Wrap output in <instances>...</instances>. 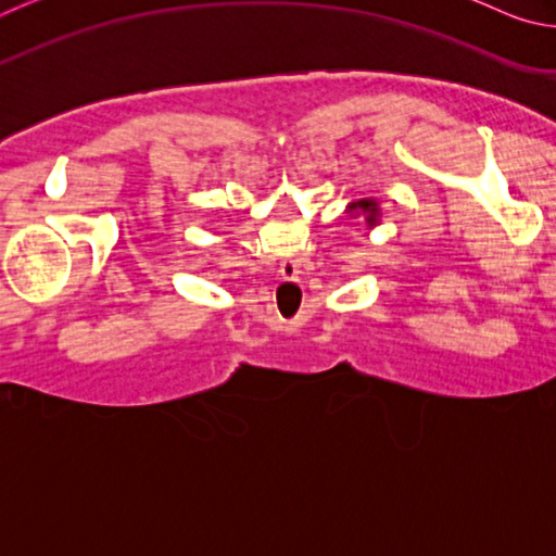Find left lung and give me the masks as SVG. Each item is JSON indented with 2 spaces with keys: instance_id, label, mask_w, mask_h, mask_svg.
Returning <instances> with one entry per match:
<instances>
[{
  "instance_id": "8db88e82",
  "label": "left lung",
  "mask_w": 556,
  "mask_h": 556,
  "mask_svg": "<svg viewBox=\"0 0 556 556\" xmlns=\"http://www.w3.org/2000/svg\"><path fill=\"white\" fill-rule=\"evenodd\" d=\"M353 208H363L365 213H368V223H375V213H378V208H375L372 201H361V203H355Z\"/></svg>"
}]
</instances>
